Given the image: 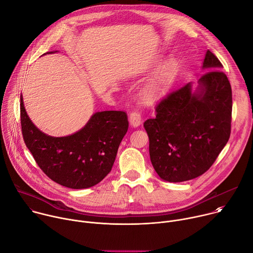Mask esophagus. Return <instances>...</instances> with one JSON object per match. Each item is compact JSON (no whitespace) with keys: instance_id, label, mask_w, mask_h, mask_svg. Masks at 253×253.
Instances as JSON below:
<instances>
[{"instance_id":"esophagus-1","label":"esophagus","mask_w":253,"mask_h":253,"mask_svg":"<svg viewBox=\"0 0 253 253\" xmlns=\"http://www.w3.org/2000/svg\"><path fill=\"white\" fill-rule=\"evenodd\" d=\"M129 122H130V125L134 128L138 127L140 124H141V115L139 112L135 111V112H132L129 116Z\"/></svg>"}]
</instances>
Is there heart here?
Listing matches in <instances>:
<instances>
[{
    "label": "heart",
    "mask_w": 253,
    "mask_h": 253,
    "mask_svg": "<svg viewBox=\"0 0 253 253\" xmlns=\"http://www.w3.org/2000/svg\"><path fill=\"white\" fill-rule=\"evenodd\" d=\"M161 59L155 60L150 68L159 66ZM180 72V64L174 57L167 59L145 83L140 91V99L145 105H154L167 96L174 86Z\"/></svg>",
    "instance_id": "heart-1"
}]
</instances>
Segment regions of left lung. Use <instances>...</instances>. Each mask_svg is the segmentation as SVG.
Wrapping results in <instances>:
<instances>
[{"mask_svg": "<svg viewBox=\"0 0 253 253\" xmlns=\"http://www.w3.org/2000/svg\"><path fill=\"white\" fill-rule=\"evenodd\" d=\"M221 63L209 50L194 88L192 82L168 95L156 117L144 123L151 163L168 182H183L206 172L230 136L232 92Z\"/></svg>", "mask_w": 253, "mask_h": 253, "instance_id": "obj_1", "label": "left lung"}]
</instances>
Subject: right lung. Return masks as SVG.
I'll return each mask as SVG.
<instances>
[{
  "instance_id": "1",
  "label": "right lung",
  "mask_w": 253,
  "mask_h": 253,
  "mask_svg": "<svg viewBox=\"0 0 253 253\" xmlns=\"http://www.w3.org/2000/svg\"><path fill=\"white\" fill-rule=\"evenodd\" d=\"M56 52L59 51L46 54ZM20 100L26 146L53 181L68 188L84 189L101 182L111 171L120 143L128 130L125 112H96L77 132L54 137L36 127L27 114L22 94Z\"/></svg>"
}]
</instances>
